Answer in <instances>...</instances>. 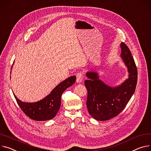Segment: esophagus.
Segmentation results:
<instances>
[{
    "label": "esophagus",
    "instance_id": "obj_1",
    "mask_svg": "<svg viewBox=\"0 0 151 151\" xmlns=\"http://www.w3.org/2000/svg\"><path fill=\"white\" fill-rule=\"evenodd\" d=\"M83 77H84V76H83V73H78L77 74V83H80L82 82L83 81Z\"/></svg>",
    "mask_w": 151,
    "mask_h": 151
}]
</instances>
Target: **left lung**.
Segmentation results:
<instances>
[{
	"label": "left lung",
	"instance_id": "left-lung-1",
	"mask_svg": "<svg viewBox=\"0 0 151 151\" xmlns=\"http://www.w3.org/2000/svg\"><path fill=\"white\" fill-rule=\"evenodd\" d=\"M121 57L129 72V78L121 85L112 88L101 81L98 74L88 72L85 81L88 96L86 106L89 114L97 120L105 121L117 116L126 107L137 83V69L132 54L123 42L120 45Z\"/></svg>",
	"mask_w": 151,
	"mask_h": 151
}]
</instances>
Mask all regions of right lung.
I'll list each match as a JSON object with an SVG mask.
<instances>
[{"label":"right lung","mask_w":151,"mask_h":151,"mask_svg":"<svg viewBox=\"0 0 151 151\" xmlns=\"http://www.w3.org/2000/svg\"><path fill=\"white\" fill-rule=\"evenodd\" d=\"M76 79V76L66 78L58 85L48 96L37 102H22L14 94V96L22 111L30 119L36 121L50 120L55 117L59 110L63 92L74 83Z\"/></svg>","instance_id":"1"}]
</instances>
